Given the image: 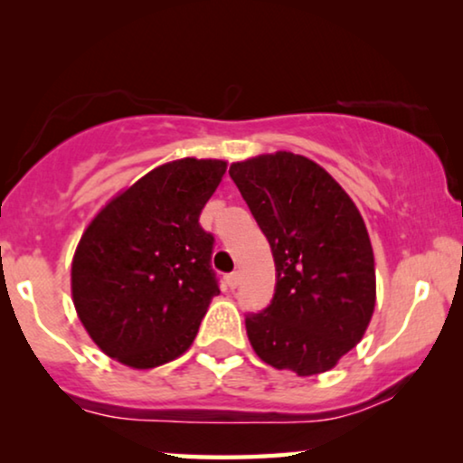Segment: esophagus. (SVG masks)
<instances>
[{
	"label": "esophagus",
	"instance_id": "34e87169",
	"mask_svg": "<svg viewBox=\"0 0 463 463\" xmlns=\"http://www.w3.org/2000/svg\"><path fill=\"white\" fill-rule=\"evenodd\" d=\"M227 284H230V288H236L240 284V274L238 271H233V274L227 276Z\"/></svg>",
	"mask_w": 463,
	"mask_h": 463
}]
</instances>
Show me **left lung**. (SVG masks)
<instances>
[{
	"label": "left lung",
	"mask_w": 463,
	"mask_h": 463,
	"mask_svg": "<svg viewBox=\"0 0 463 463\" xmlns=\"http://www.w3.org/2000/svg\"><path fill=\"white\" fill-rule=\"evenodd\" d=\"M230 175L276 263L274 299L246 316L252 350L299 377L331 371L375 312V257L363 214L306 156L261 154L233 162Z\"/></svg>",
	"instance_id": "8db88e82"
}]
</instances>
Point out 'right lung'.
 <instances>
[{
	"instance_id": "add662e5",
	"label": "right lung",
	"mask_w": 463,
	"mask_h": 463,
	"mask_svg": "<svg viewBox=\"0 0 463 463\" xmlns=\"http://www.w3.org/2000/svg\"><path fill=\"white\" fill-rule=\"evenodd\" d=\"M225 160L181 157L113 195L81 233L71 299L100 352L130 369H154L192 347L213 297V236L202 208Z\"/></svg>"
}]
</instances>
